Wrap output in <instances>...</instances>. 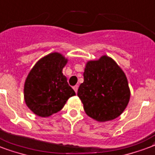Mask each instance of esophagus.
<instances>
[{
	"mask_svg": "<svg viewBox=\"0 0 155 155\" xmlns=\"http://www.w3.org/2000/svg\"><path fill=\"white\" fill-rule=\"evenodd\" d=\"M73 90H74V91H75V92H78V86H74V87H73Z\"/></svg>",
	"mask_w": 155,
	"mask_h": 155,
	"instance_id": "obj_1",
	"label": "esophagus"
}]
</instances>
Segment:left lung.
I'll list each match as a JSON object with an SVG mask.
<instances>
[{
	"mask_svg": "<svg viewBox=\"0 0 155 155\" xmlns=\"http://www.w3.org/2000/svg\"><path fill=\"white\" fill-rule=\"evenodd\" d=\"M83 77L78 95L86 114L98 122L119 117L128 104L131 91L126 75L117 63L107 55L87 61Z\"/></svg>",
	"mask_w": 155,
	"mask_h": 155,
	"instance_id": "obj_1",
	"label": "left lung"
}]
</instances>
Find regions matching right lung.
<instances>
[{
	"mask_svg": "<svg viewBox=\"0 0 155 155\" xmlns=\"http://www.w3.org/2000/svg\"><path fill=\"white\" fill-rule=\"evenodd\" d=\"M68 63L62 54L53 52L35 64L24 82V101L28 109L40 117L60 111L75 91L68 85L63 68Z\"/></svg>",
	"mask_w": 155,
	"mask_h": 155,
	"instance_id": "right-lung-1",
	"label": "right lung"
}]
</instances>
